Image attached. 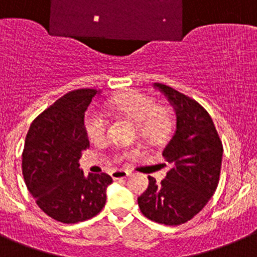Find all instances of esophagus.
<instances>
[{
    "mask_svg": "<svg viewBox=\"0 0 257 257\" xmlns=\"http://www.w3.org/2000/svg\"><path fill=\"white\" fill-rule=\"evenodd\" d=\"M127 176H130V171H124V169H115V171L111 172V177H113L114 180L126 179Z\"/></svg>",
    "mask_w": 257,
    "mask_h": 257,
    "instance_id": "obj_1",
    "label": "esophagus"
}]
</instances>
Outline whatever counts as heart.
Returning <instances> with one entry per match:
<instances>
[{
    "mask_svg": "<svg viewBox=\"0 0 257 257\" xmlns=\"http://www.w3.org/2000/svg\"><path fill=\"white\" fill-rule=\"evenodd\" d=\"M110 113L127 116L138 126L139 135L148 143L158 144L167 141L173 128L172 111L143 93L133 92L114 98L107 106ZM84 128L92 142H102L109 128L107 114L92 109L84 116Z\"/></svg>",
    "mask_w": 257,
    "mask_h": 257,
    "instance_id": "1",
    "label": "heart"
}]
</instances>
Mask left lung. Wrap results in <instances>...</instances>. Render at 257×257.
<instances>
[{"label": "left lung", "instance_id": "obj_1", "mask_svg": "<svg viewBox=\"0 0 257 257\" xmlns=\"http://www.w3.org/2000/svg\"><path fill=\"white\" fill-rule=\"evenodd\" d=\"M176 111V131L163 156L168 172L162 182L148 176L138 203L148 219L177 226L200 213L217 190L223 146L211 116L200 103L164 84L155 82Z\"/></svg>", "mask_w": 257, "mask_h": 257}]
</instances>
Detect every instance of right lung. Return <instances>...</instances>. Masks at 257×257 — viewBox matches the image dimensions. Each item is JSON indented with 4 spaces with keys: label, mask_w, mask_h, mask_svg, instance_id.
<instances>
[{
    "label": "right lung",
    "mask_w": 257,
    "mask_h": 257,
    "mask_svg": "<svg viewBox=\"0 0 257 257\" xmlns=\"http://www.w3.org/2000/svg\"><path fill=\"white\" fill-rule=\"evenodd\" d=\"M95 89H77L59 98L34 119L22 154L25 182L37 205L61 223L90 219L106 203V173L80 169L78 160L89 147L84 116Z\"/></svg>",
    "instance_id": "obj_1"
}]
</instances>
